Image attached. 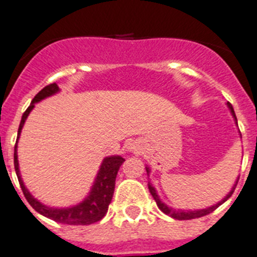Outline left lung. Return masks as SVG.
<instances>
[{"instance_id":"obj_1","label":"left lung","mask_w":257,"mask_h":257,"mask_svg":"<svg viewBox=\"0 0 257 257\" xmlns=\"http://www.w3.org/2000/svg\"><path fill=\"white\" fill-rule=\"evenodd\" d=\"M227 106H229L230 113H231V115H233L234 120H235L236 126H238V122H236V117H235V113H234L233 106H231V104H230V102H227ZM146 170H147V174L150 175L151 169L148 168V166H146ZM238 181H239V178H236L235 183H234V186H233V187H231L230 192L226 195V196L223 197L222 200L218 201V203L214 204V205H210V207H208V208H204V209H195V210H192V209H190V210L174 209V208H172V207H168V205H166V204L164 203V201H162L161 199H160L159 194H157V191H156V188L153 187L151 182H148V188H150V192H151V195H152V196H153V199H155V201H156V203H157V207H159L160 210H162L164 213L168 214V216H170V217H173V218H175V220H192V218H199V217L207 216V214L212 213V212H213L214 209H217V208L220 207L221 204L225 203V201H226L227 199H229V197L231 196V195H233V192H234V190H235L236 183H238Z\"/></svg>"}]
</instances>
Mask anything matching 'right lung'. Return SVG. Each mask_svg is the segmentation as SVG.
<instances>
[{
    "label": "right lung",
    "mask_w": 257,
    "mask_h": 257,
    "mask_svg": "<svg viewBox=\"0 0 257 257\" xmlns=\"http://www.w3.org/2000/svg\"><path fill=\"white\" fill-rule=\"evenodd\" d=\"M58 92H60V87L56 83L44 87L35 96L34 100L31 101V105L27 107V110L24 111L23 115H22L21 124H19L18 128V139H17L14 148L15 173H17V177H18L19 185H21L24 197L27 199L31 207L34 208L37 213L43 214V216L48 217V218L56 221V222L66 223V225H91V223H95L101 220L102 217L106 214L107 208H109V204H110L111 197H113L114 194L117 173L119 170V166L124 161L123 157H120V156H107V157H105L101 162V166L98 169L95 182H93V185L91 187V191L84 197V200H82L76 205L66 208L48 207L45 204L40 203L36 197L32 196V194L24 186L21 172H19L18 151H17V148H18V140L19 137H21L24 122L27 119L31 110L35 107L36 102H40L44 98L56 95Z\"/></svg>",
    "instance_id": "obj_1"
}]
</instances>
